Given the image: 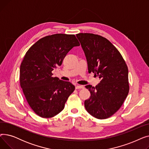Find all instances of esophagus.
<instances>
[{"instance_id":"esophagus-1","label":"esophagus","mask_w":149,"mask_h":149,"mask_svg":"<svg viewBox=\"0 0 149 149\" xmlns=\"http://www.w3.org/2000/svg\"><path fill=\"white\" fill-rule=\"evenodd\" d=\"M83 88H84V86L81 85H77L75 87L76 89H83Z\"/></svg>"}]
</instances>
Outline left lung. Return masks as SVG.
I'll return each mask as SVG.
<instances>
[{
    "mask_svg": "<svg viewBox=\"0 0 149 149\" xmlns=\"http://www.w3.org/2000/svg\"><path fill=\"white\" fill-rule=\"evenodd\" d=\"M86 57L88 72L101 79L93 87L86 86L91 97L84 101L88 112L103 120L118 111L129 91L128 68L121 54L107 38L91 33L76 34Z\"/></svg>",
    "mask_w": 149,
    "mask_h": 149,
    "instance_id": "left-lung-1",
    "label": "left lung"
}]
</instances>
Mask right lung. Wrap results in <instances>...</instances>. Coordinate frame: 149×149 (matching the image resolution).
<instances>
[{"mask_svg":"<svg viewBox=\"0 0 149 149\" xmlns=\"http://www.w3.org/2000/svg\"><path fill=\"white\" fill-rule=\"evenodd\" d=\"M80 43L74 34H56L36 42L26 52L20 65V83L30 107L42 118H52L65 107L75 86L52 77L68 52Z\"/></svg>","mask_w":149,"mask_h":149,"instance_id":"add662e5","label":"right lung"}]
</instances>
